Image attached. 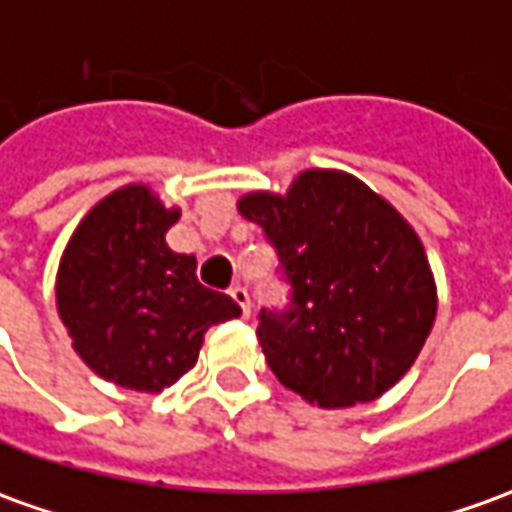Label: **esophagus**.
Segmentation results:
<instances>
[{
	"instance_id": "34e87169",
	"label": "esophagus",
	"mask_w": 512,
	"mask_h": 512,
	"mask_svg": "<svg viewBox=\"0 0 512 512\" xmlns=\"http://www.w3.org/2000/svg\"><path fill=\"white\" fill-rule=\"evenodd\" d=\"M228 295H231L236 306L242 309V315L248 317L250 315V295H248V290H245L242 284H234V287H228Z\"/></svg>"
}]
</instances>
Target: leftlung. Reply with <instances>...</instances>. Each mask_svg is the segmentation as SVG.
Segmentation results:
<instances>
[{
  "label": "left lung",
  "mask_w": 512,
  "mask_h": 512,
  "mask_svg": "<svg viewBox=\"0 0 512 512\" xmlns=\"http://www.w3.org/2000/svg\"><path fill=\"white\" fill-rule=\"evenodd\" d=\"M239 214L273 245L287 301L259 309L276 379L317 407H354L410 370L435 320L424 245L387 200L343 172L309 169L284 197Z\"/></svg>",
  "instance_id": "1"
}]
</instances>
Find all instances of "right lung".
Instances as JSON below:
<instances>
[{
	"label": "right lung",
	"mask_w": 512,
	"mask_h": 512,
	"mask_svg": "<svg viewBox=\"0 0 512 512\" xmlns=\"http://www.w3.org/2000/svg\"><path fill=\"white\" fill-rule=\"evenodd\" d=\"M181 211L125 186L88 211L58 270V312L74 351L102 379L139 393L175 384L197 362L203 334L242 315L197 281L195 256L167 231Z\"/></svg>",
	"instance_id": "obj_1"
}]
</instances>
